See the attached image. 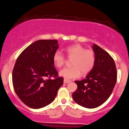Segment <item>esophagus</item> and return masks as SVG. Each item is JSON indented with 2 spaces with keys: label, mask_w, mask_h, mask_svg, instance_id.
Masks as SVG:
<instances>
[{
  "label": "esophagus",
  "mask_w": 129,
  "mask_h": 129,
  "mask_svg": "<svg viewBox=\"0 0 129 129\" xmlns=\"http://www.w3.org/2000/svg\"><path fill=\"white\" fill-rule=\"evenodd\" d=\"M70 82V81H69V80H67L66 79H63V83L64 84H67V83H69V82Z\"/></svg>",
  "instance_id": "34e87169"
}]
</instances>
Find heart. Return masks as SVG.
<instances>
[{"mask_svg": "<svg viewBox=\"0 0 129 129\" xmlns=\"http://www.w3.org/2000/svg\"><path fill=\"white\" fill-rule=\"evenodd\" d=\"M66 52L70 57H73L72 62V67L65 68L60 72L59 75L67 80L76 79L82 75H87L93 69L95 63V54L91 49H85L80 44H73L66 48ZM54 64L58 68L65 63L66 58L59 51L53 54Z\"/></svg>", "mask_w": 129, "mask_h": 129, "instance_id": "obj_1", "label": "heart"}]
</instances>
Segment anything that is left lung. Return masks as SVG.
<instances>
[{
  "instance_id": "8db88e82",
  "label": "left lung",
  "mask_w": 129,
  "mask_h": 129,
  "mask_svg": "<svg viewBox=\"0 0 129 129\" xmlns=\"http://www.w3.org/2000/svg\"><path fill=\"white\" fill-rule=\"evenodd\" d=\"M95 63L85 79L76 81L77 90L72 94L77 104L85 108L100 106L110 97L117 79V71L112 56L98 45L93 44Z\"/></svg>"
}]
</instances>
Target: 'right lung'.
<instances>
[{"mask_svg":"<svg viewBox=\"0 0 129 129\" xmlns=\"http://www.w3.org/2000/svg\"><path fill=\"white\" fill-rule=\"evenodd\" d=\"M58 48L57 40H39L17 57L12 73L13 87L28 107L40 109L48 106L63 85V78L58 76L53 60Z\"/></svg>","mask_w":129,"mask_h":129,"instance_id":"obj_1","label":"right lung"}]
</instances>
